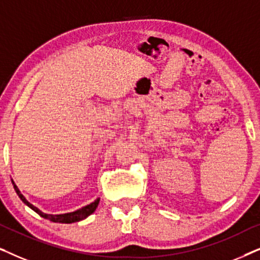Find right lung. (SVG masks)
Returning a JSON list of instances; mask_svg holds the SVG:
<instances>
[{"label":"right lung","instance_id":"obj_1","mask_svg":"<svg viewBox=\"0 0 260 260\" xmlns=\"http://www.w3.org/2000/svg\"><path fill=\"white\" fill-rule=\"evenodd\" d=\"M12 182H13L14 189H15L16 194L19 195V198L21 199V200H22L24 205H27L28 207H29L30 209H33L35 213H38V214L42 216V218L48 219L49 221H53V222L72 223V222H77V221H80V220L86 219L88 215H91L92 213L95 211V208L98 207L99 200H101V199L97 198L93 202H91L90 205L84 206V207H81L79 209H77V211L71 212V213H63V214H47V213H44L42 211H40V209H39L38 207H35L34 205H31L29 201H27V199L24 198L22 194H21V191H20L19 188H17L15 182H14V181H12Z\"/></svg>","mask_w":260,"mask_h":260}]
</instances>
